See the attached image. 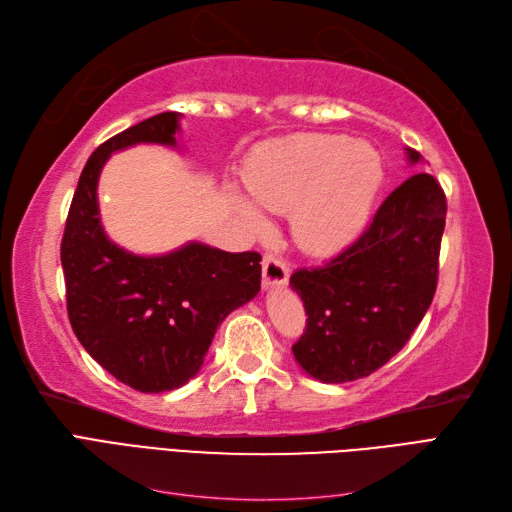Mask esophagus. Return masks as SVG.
Returning a JSON list of instances; mask_svg holds the SVG:
<instances>
[{
  "label": "esophagus",
  "instance_id": "esophagus-1",
  "mask_svg": "<svg viewBox=\"0 0 512 512\" xmlns=\"http://www.w3.org/2000/svg\"><path fill=\"white\" fill-rule=\"evenodd\" d=\"M290 267L288 262L277 258L273 254H265L262 258V286L265 288H275V286H284L288 282Z\"/></svg>",
  "mask_w": 512,
  "mask_h": 512
}]
</instances>
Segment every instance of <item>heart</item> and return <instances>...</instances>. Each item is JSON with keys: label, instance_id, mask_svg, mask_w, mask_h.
<instances>
[{"label": "heart", "instance_id": "heart-1", "mask_svg": "<svg viewBox=\"0 0 512 512\" xmlns=\"http://www.w3.org/2000/svg\"><path fill=\"white\" fill-rule=\"evenodd\" d=\"M243 181L260 207L292 211V235L305 252L329 254L363 230L384 181V164L369 143L299 134L254 153ZM230 200L247 228L267 230V218L250 200L239 194Z\"/></svg>", "mask_w": 512, "mask_h": 512}]
</instances>
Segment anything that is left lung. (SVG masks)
Returning <instances> with one entry per match:
<instances>
[{"mask_svg":"<svg viewBox=\"0 0 512 512\" xmlns=\"http://www.w3.org/2000/svg\"><path fill=\"white\" fill-rule=\"evenodd\" d=\"M406 158L416 164L421 153L406 147ZM444 220L440 183L412 175L342 254L292 273L307 314L292 354L307 376L327 384L359 380L406 346L436 292Z\"/></svg>","mask_w":512,"mask_h":512,"instance_id":"left-lung-1","label":"left lung"}]
</instances>
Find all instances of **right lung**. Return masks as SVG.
<instances>
[{
    "mask_svg": "<svg viewBox=\"0 0 512 512\" xmlns=\"http://www.w3.org/2000/svg\"><path fill=\"white\" fill-rule=\"evenodd\" d=\"M179 113H160L91 153L61 239L68 316L83 348L108 374L141 393L179 389L203 367L224 318L260 290V254L198 241L138 256L108 239L98 179L115 151L141 143L179 147Z\"/></svg>",
    "mask_w": 512,
    "mask_h": 512,
    "instance_id": "add662e5",
    "label": "right lung"
}]
</instances>
